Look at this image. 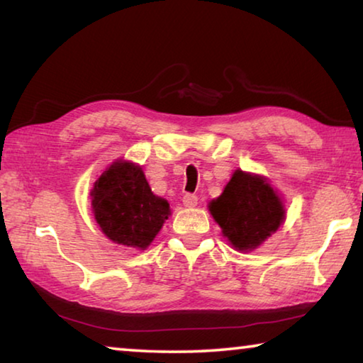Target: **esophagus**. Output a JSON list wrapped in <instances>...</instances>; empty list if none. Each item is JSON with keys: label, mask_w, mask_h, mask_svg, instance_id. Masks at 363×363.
<instances>
[{"label": "esophagus", "mask_w": 363, "mask_h": 363, "mask_svg": "<svg viewBox=\"0 0 363 363\" xmlns=\"http://www.w3.org/2000/svg\"><path fill=\"white\" fill-rule=\"evenodd\" d=\"M182 203L187 208H194L196 203H199V196L195 194H186L182 196Z\"/></svg>", "instance_id": "34e87169"}]
</instances>
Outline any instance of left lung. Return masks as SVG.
I'll list each match as a JSON object with an SVG mask.
<instances>
[{
	"label": "left lung",
	"instance_id": "left-lung-1",
	"mask_svg": "<svg viewBox=\"0 0 363 363\" xmlns=\"http://www.w3.org/2000/svg\"><path fill=\"white\" fill-rule=\"evenodd\" d=\"M210 211L233 247L255 250L284 223L279 195L266 179L237 169Z\"/></svg>",
	"mask_w": 363,
	"mask_h": 363
}]
</instances>
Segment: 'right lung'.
<instances>
[{"label": "right lung", "mask_w": 363, "mask_h": 363, "mask_svg": "<svg viewBox=\"0 0 363 363\" xmlns=\"http://www.w3.org/2000/svg\"><path fill=\"white\" fill-rule=\"evenodd\" d=\"M93 211L102 232L115 243L144 250L169 216V203L152 194L143 168L116 162L96 181Z\"/></svg>", "instance_id": "1"}]
</instances>
